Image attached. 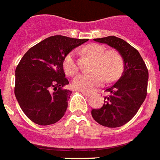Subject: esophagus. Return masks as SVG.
Segmentation results:
<instances>
[{"label":"esophagus","mask_w":160,"mask_h":160,"mask_svg":"<svg viewBox=\"0 0 160 160\" xmlns=\"http://www.w3.org/2000/svg\"><path fill=\"white\" fill-rule=\"evenodd\" d=\"M81 92L82 93L84 96H86V97H90L91 96L90 92H83V91H81Z\"/></svg>","instance_id":"34e87169"}]
</instances>
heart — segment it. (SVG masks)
<instances>
[{
	"label": "heart",
	"instance_id": "heart-1",
	"mask_svg": "<svg viewBox=\"0 0 160 160\" xmlns=\"http://www.w3.org/2000/svg\"><path fill=\"white\" fill-rule=\"evenodd\" d=\"M84 51L96 59L93 73H81L73 79L72 86L74 89L83 92H92L101 87L106 81L113 82L121 76L124 68V59L118 51L107 50L102 44L87 45ZM65 73L72 76L78 72V68L75 60V53L72 51L65 56L62 62Z\"/></svg>",
	"mask_w": 160,
	"mask_h": 160
}]
</instances>
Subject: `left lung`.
Instances as JSON below:
<instances>
[{
    "label": "left lung",
    "instance_id": "1",
    "mask_svg": "<svg viewBox=\"0 0 160 160\" xmlns=\"http://www.w3.org/2000/svg\"><path fill=\"white\" fill-rule=\"evenodd\" d=\"M94 40L116 48L124 59V71L118 81L106 89L109 95L99 109L92 110L98 123L110 128L123 126L137 113L147 95L149 72L137 49L122 39L107 36Z\"/></svg>",
    "mask_w": 160,
    "mask_h": 160
}]
</instances>
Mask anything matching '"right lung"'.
I'll return each mask as SVG.
<instances>
[{
  "label": "right lung",
  "mask_w": 160,
  "mask_h": 160,
  "mask_svg": "<svg viewBox=\"0 0 160 160\" xmlns=\"http://www.w3.org/2000/svg\"><path fill=\"white\" fill-rule=\"evenodd\" d=\"M88 39L54 35L30 48L15 69V95L23 112L40 126L64 116L72 92L62 68L68 53Z\"/></svg>",
  "instance_id": "obj_1"
}]
</instances>
